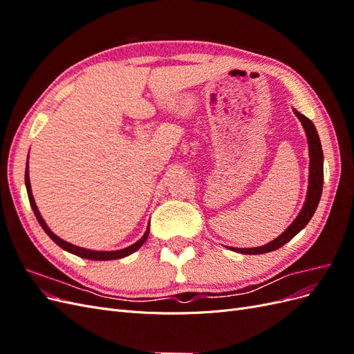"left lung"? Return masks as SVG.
Masks as SVG:
<instances>
[{"instance_id":"8db88e82","label":"left lung","mask_w":354,"mask_h":354,"mask_svg":"<svg viewBox=\"0 0 354 354\" xmlns=\"http://www.w3.org/2000/svg\"><path fill=\"white\" fill-rule=\"evenodd\" d=\"M297 118L301 121L307 140H308V151H310V177H308V190H307V199L301 212L298 214V217L294 220V223L289 226L281 236H277L270 243L264 246H259V248H232L233 251L241 252V254H264L270 252L277 248H281L282 245L291 241L295 234L307 226L310 218L313 217V214L319 205L320 195H322V187H324V152H322V145H320L319 136L313 122L308 120L307 116L301 115L299 112L294 111Z\"/></svg>"}]
</instances>
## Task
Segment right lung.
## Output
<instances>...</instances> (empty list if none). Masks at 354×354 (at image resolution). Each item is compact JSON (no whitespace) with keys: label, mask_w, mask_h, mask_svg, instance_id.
Returning <instances> with one entry per match:
<instances>
[{"label":"right lung","mask_w":354,"mask_h":354,"mask_svg":"<svg viewBox=\"0 0 354 354\" xmlns=\"http://www.w3.org/2000/svg\"><path fill=\"white\" fill-rule=\"evenodd\" d=\"M25 185H26V190H28V198H29V202H30V207H32V211H34L35 217L38 220V223L41 224V227L44 229V232L48 234V236L55 241L60 248L66 250L75 255L78 257H82V259H88V260H97V261H102V260H118V259H122V257H127L133 254L134 251H137L140 246L146 242L147 236H149V226H147V230L145 232L143 236L140 238V241H137L136 243H133L131 246H128V248H124V250H120V251H91V250H85V248H81V246H77V245H72L66 241L60 239L59 236H56L55 233H53L48 226L46 224V221L42 220L41 214L37 208V203L34 201V196H32V190H30V183H29V169H28V165H26V171H25Z\"/></svg>","instance_id":"obj_1"}]
</instances>
